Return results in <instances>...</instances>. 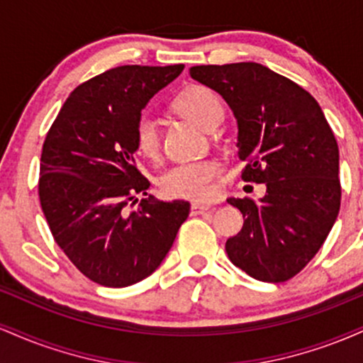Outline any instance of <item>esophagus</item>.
<instances>
[{
  "label": "esophagus",
  "mask_w": 363,
  "mask_h": 363,
  "mask_svg": "<svg viewBox=\"0 0 363 363\" xmlns=\"http://www.w3.org/2000/svg\"><path fill=\"white\" fill-rule=\"evenodd\" d=\"M211 205H206V203H193L191 205V215H203L206 213V211L211 210Z\"/></svg>",
  "instance_id": "34e87169"
}]
</instances>
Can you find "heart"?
<instances>
[{
    "instance_id": "b5f03b06",
    "label": "heart",
    "mask_w": 363,
    "mask_h": 363,
    "mask_svg": "<svg viewBox=\"0 0 363 363\" xmlns=\"http://www.w3.org/2000/svg\"><path fill=\"white\" fill-rule=\"evenodd\" d=\"M174 109L182 118L193 121L205 131H213L223 119V104L215 91L201 85L187 86L174 101ZM135 143L141 155L157 157L160 148V133L155 119L143 114L136 121ZM222 174V165L216 160L186 162L177 164L162 174L158 187L170 198L201 199L211 198L215 193V181Z\"/></svg>"
}]
</instances>
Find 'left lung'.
Segmentation results:
<instances>
[{"label": "left lung", "mask_w": 363, "mask_h": 363, "mask_svg": "<svg viewBox=\"0 0 363 363\" xmlns=\"http://www.w3.org/2000/svg\"><path fill=\"white\" fill-rule=\"evenodd\" d=\"M191 78L215 90L237 121L242 179L266 186L259 201L228 198L244 227L225 244L249 277L280 283L295 277L338 218L340 152L318 101L259 62L193 66Z\"/></svg>", "instance_id": "obj_1"}]
</instances>
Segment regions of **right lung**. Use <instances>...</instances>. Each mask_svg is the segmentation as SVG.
I'll list each match as a JSON object with an SVG mask.
<instances>
[{"instance_id":"right-lung-1","label":"right lung","mask_w":363,"mask_h":363,"mask_svg":"<svg viewBox=\"0 0 363 363\" xmlns=\"http://www.w3.org/2000/svg\"><path fill=\"white\" fill-rule=\"evenodd\" d=\"M184 65L118 66L82 83L45 136L39 198L54 240L91 281L135 285L164 261L189 215L182 199L147 196L135 167V126L150 99Z\"/></svg>"}]
</instances>
